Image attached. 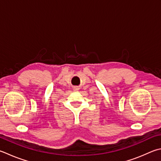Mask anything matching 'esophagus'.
I'll return each instance as SVG.
<instances>
[{"label":"esophagus","instance_id":"1","mask_svg":"<svg viewBox=\"0 0 161 161\" xmlns=\"http://www.w3.org/2000/svg\"><path fill=\"white\" fill-rule=\"evenodd\" d=\"M75 90H78V88H75Z\"/></svg>","mask_w":161,"mask_h":161}]
</instances>
